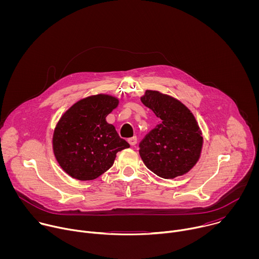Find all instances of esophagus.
<instances>
[{
    "instance_id": "esophagus-1",
    "label": "esophagus",
    "mask_w": 259,
    "mask_h": 259,
    "mask_svg": "<svg viewBox=\"0 0 259 259\" xmlns=\"http://www.w3.org/2000/svg\"><path fill=\"white\" fill-rule=\"evenodd\" d=\"M128 143L131 145V146H135L136 143H137V137L136 136H133L131 138H128Z\"/></svg>"
}]
</instances>
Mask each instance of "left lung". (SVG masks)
Returning a JSON list of instances; mask_svg holds the SVG:
<instances>
[{"label": "left lung", "mask_w": 259, "mask_h": 259, "mask_svg": "<svg viewBox=\"0 0 259 259\" xmlns=\"http://www.w3.org/2000/svg\"><path fill=\"white\" fill-rule=\"evenodd\" d=\"M141 101L161 119L139 142V155L145 166L165 179L189 172L203 144L193 114L180 101L158 91L147 90Z\"/></svg>", "instance_id": "1"}]
</instances>
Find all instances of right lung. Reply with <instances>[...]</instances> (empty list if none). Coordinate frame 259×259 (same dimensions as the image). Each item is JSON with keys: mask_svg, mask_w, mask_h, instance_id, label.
Returning <instances> with one entry per match:
<instances>
[{"mask_svg": "<svg viewBox=\"0 0 259 259\" xmlns=\"http://www.w3.org/2000/svg\"><path fill=\"white\" fill-rule=\"evenodd\" d=\"M118 103L113 96L99 94L78 101L61 117L53 135V150L71 177L97 178L113 166L118 152L130 146L105 121Z\"/></svg>", "mask_w": 259, "mask_h": 259, "instance_id": "right-lung-1", "label": "right lung"}]
</instances>
